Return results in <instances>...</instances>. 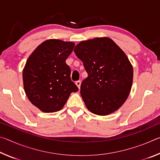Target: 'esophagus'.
<instances>
[{"mask_svg":"<svg viewBox=\"0 0 160 160\" xmlns=\"http://www.w3.org/2000/svg\"><path fill=\"white\" fill-rule=\"evenodd\" d=\"M75 84H76V85L78 86V88H80V85H81V82L80 80H78V81H76V82H75Z\"/></svg>","mask_w":160,"mask_h":160,"instance_id":"esophagus-1","label":"esophagus"}]
</instances>
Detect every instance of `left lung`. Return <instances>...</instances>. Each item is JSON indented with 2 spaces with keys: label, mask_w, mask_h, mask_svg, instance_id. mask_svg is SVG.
<instances>
[{
  "label": "left lung",
  "mask_w": 160,
  "mask_h": 160,
  "mask_svg": "<svg viewBox=\"0 0 160 160\" xmlns=\"http://www.w3.org/2000/svg\"><path fill=\"white\" fill-rule=\"evenodd\" d=\"M88 76L80 94L89 111L106 116L118 109L131 90L133 70L122 49L108 37L94 38L75 46Z\"/></svg>",
  "instance_id": "obj_1"
}]
</instances>
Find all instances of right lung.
<instances>
[{
	"instance_id": "add662e5",
	"label": "right lung",
	"mask_w": 160,
	"mask_h": 160,
	"mask_svg": "<svg viewBox=\"0 0 160 160\" xmlns=\"http://www.w3.org/2000/svg\"><path fill=\"white\" fill-rule=\"evenodd\" d=\"M74 47L73 42L48 39L38 46L26 62L22 72L26 95L43 112L61 110L70 94L78 91L66 63Z\"/></svg>"
}]
</instances>
